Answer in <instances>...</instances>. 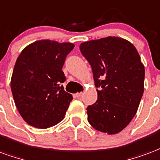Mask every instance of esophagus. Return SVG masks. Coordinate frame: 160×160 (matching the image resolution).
<instances>
[{
  "instance_id": "34e87169",
  "label": "esophagus",
  "mask_w": 160,
  "mask_h": 160,
  "mask_svg": "<svg viewBox=\"0 0 160 160\" xmlns=\"http://www.w3.org/2000/svg\"><path fill=\"white\" fill-rule=\"evenodd\" d=\"M81 97H82V92H80V93H76V94H75V98H80Z\"/></svg>"
}]
</instances>
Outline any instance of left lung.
Wrapping results in <instances>:
<instances>
[{
	"instance_id": "1",
	"label": "left lung",
	"mask_w": 160,
	"mask_h": 160,
	"mask_svg": "<svg viewBox=\"0 0 160 160\" xmlns=\"http://www.w3.org/2000/svg\"><path fill=\"white\" fill-rule=\"evenodd\" d=\"M80 49L98 88V100L86 108L88 122L101 132L117 134L134 118L144 92L139 53L130 41L115 36L86 41Z\"/></svg>"
}]
</instances>
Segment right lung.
Listing matches in <instances>:
<instances>
[{
    "label": "right lung",
    "instance_id": "obj_1",
    "mask_svg": "<svg viewBox=\"0 0 160 160\" xmlns=\"http://www.w3.org/2000/svg\"><path fill=\"white\" fill-rule=\"evenodd\" d=\"M73 43L41 40L30 44L17 58L11 90L20 115L29 125L47 129L64 118L71 94L62 86V66Z\"/></svg>",
    "mask_w": 160,
    "mask_h": 160
}]
</instances>
